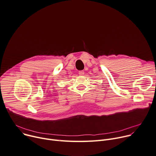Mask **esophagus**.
Here are the masks:
<instances>
[{
  "mask_svg": "<svg viewBox=\"0 0 156 156\" xmlns=\"http://www.w3.org/2000/svg\"><path fill=\"white\" fill-rule=\"evenodd\" d=\"M78 73H79V75H80V76H83V75H84V72H83V71H80V72H78Z\"/></svg>",
  "mask_w": 156,
  "mask_h": 156,
  "instance_id": "esophagus-1",
  "label": "esophagus"
}]
</instances>
